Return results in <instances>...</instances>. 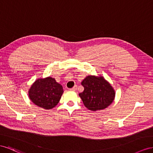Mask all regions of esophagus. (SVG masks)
Instances as JSON below:
<instances>
[{
  "mask_svg": "<svg viewBox=\"0 0 153 153\" xmlns=\"http://www.w3.org/2000/svg\"><path fill=\"white\" fill-rule=\"evenodd\" d=\"M77 86L76 85H75V86H74L73 87V88H71V89H70V90H72V91H76V90H77Z\"/></svg>",
  "mask_w": 153,
  "mask_h": 153,
  "instance_id": "1",
  "label": "esophagus"
}]
</instances>
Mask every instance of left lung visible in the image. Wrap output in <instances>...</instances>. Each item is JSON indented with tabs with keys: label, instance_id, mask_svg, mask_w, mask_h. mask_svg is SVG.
Here are the masks:
<instances>
[{
	"label": "left lung",
	"instance_id": "8db88e82",
	"mask_svg": "<svg viewBox=\"0 0 153 153\" xmlns=\"http://www.w3.org/2000/svg\"><path fill=\"white\" fill-rule=\"evenodd\" d=\"M81 85L84 91L79 95L85 107L91 111L104 110L115 99V90L102 76H88Z\"/></svg>",
	"mask_w": 153,
	"mask_h": 153
}]
</instances>
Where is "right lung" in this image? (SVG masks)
<instances>
[{"label": "right lung", "mask_w": 153, "mask_h": 153, "mask_svg": "<svg viewBox=\"0 0 153 153\" xmlns=\"http://www.w3.org/2000/svg\"><path fill=\"white\" fill-rule=\"evenodd\" d=\"M63 93L62 86L51 77L38 79L29 90V99L35 105L50 110L57 105Z\"/></svg>", "instance_id": "right-lung-1"}]
</instances>
